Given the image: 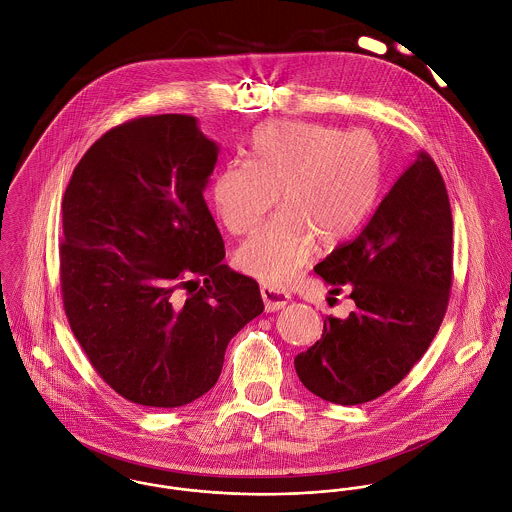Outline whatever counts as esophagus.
I'll return each instance as SVG.
<instances>
[{
    "label": "esophagus",
    "instance_id": "esophagus-1",
    "mask_svg": "<svg viewBox=\"0 0 512 512\" xmlns=\"http://www.w3.org/2000/svg\"><path fill=\"white\" fill-rule=\"evenodd\" d=\"M260 295L264 299L266 311H280L292 299L290 293L284 292V290H280V288H276L272 284H262L260 286Z\"/></svg>",
    "mask_w": 512,
    "mask_h": 512
}]
</instances>
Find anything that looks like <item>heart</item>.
<instances>
[{"label":"heart","mask_w":512,"mask_h":512,"mask_svg":"<svg viewBox=\"0 0 512 512\" xmlns=\"http://www.w3.org/2000/svg\"><path fill=\"white\" fill-rule=\"evenodd\" d=\"M380 189V149L365 130L339 134L309 122L274 120L250 142L248 163H230L211 185L228 228L252 232L280 201L282 211L236 252L242 272L288 284L317 250L349 240L370 215Z\"/></svg>","instance_id":"1"}]
</instances>
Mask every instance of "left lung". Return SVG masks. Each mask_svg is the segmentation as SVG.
Instances as JSON below:
<instances>
[{
  "label": "left lung",
  "instance_id": "obj_1",
  "mask_svg": "<svg viewBox=\"0 0 512 512\" xmlns=\"http://www.w3.org/2000/svg\"><path fill=\"white\" fill-rule=\"evenodd\" d=\"M315 272L331 293L349 290L355 309L345 319L325 317L321 339L295 357V372L327 402H370L424 357L449 301L453 220L430 153L418 151L363 232Z\"/></svg>",
  "mask_w": 512,
  "mask_h": 512
}]
</instances>
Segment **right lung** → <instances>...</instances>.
Instances as JSON below:
<instances>
[{
  "label": "right lung",
  "mask_w": 512,
  "mask_h": 512,
  "mask_svg": "<svg viewBox=\"0 0 512 512\" xmlns=\"http://www.w3.org/2000/svg\"><path fill=\"white\" fill-rule=\"evenodd\" d=\"M217 157L193 116L134 118L90 146L63 197L65 313L100 378L140 406L209 392L264 311L256 280L222 264L203 197Z\"/></svg>",
  "instance_id": "add662e5"
}]
</instances>
